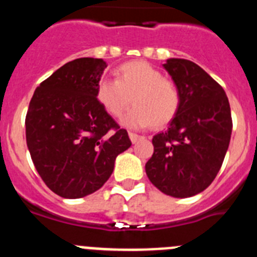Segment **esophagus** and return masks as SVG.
<instances>
[{"mask_svg":"<svg viewBox=\"0 0 257 257\" xmlns=\"http://www.w3.org/2000/svg\"><path fill=\"white\" fill-rule=\"evenodd\" d=\"M128 136H130V140L134 143V144L139 142V140L144 139V136L138 135V134H134V133H128Z\"/></svg>","mask_w":257,"mask_h":257,"instance_id":"esophagus-1","label":"esophagus"}]
</instances>
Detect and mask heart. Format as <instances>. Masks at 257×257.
<instances>
[{"instance_id":"obj_1","label":"heart","mask_w":257,"mask_h":257,"mask_svg":"<svg viewBox=\"0 0 257 257\" xmlns=\"http://www.w3.org/2000/svg\"><path fill=\"white\" fill-rule=\"evenodd\" d=\"M117 79H101L97 83L96 97L106 112L123 118L128 127L143 128L151 126L162 128L174 121L181 104L180 91L171 79L163 78L160 70L147 61H128L119 65Z\"/></svg>"}]
</instances>
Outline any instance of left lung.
<instances>
[{
	"label": "left lung",
	"mask_w": 257,
	"mask_h": 257,
	"mask_svg": "<svg viewBox=\"0 0 257 257\" xmlns=\"http://www.w3.org/2000/svg\"><path fill=\"white\" fill-rule=\"evenodd\" d=\"M178 86L180 109L165 133L153 136L145 172L154 187L175 198L203 192L216 178L230 142V105L224 88L185 59L163 64Z\"/></svg>",
	"instance_id": "1"
}]
</instances>
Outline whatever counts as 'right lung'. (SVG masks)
<instances>
[{"label": "right lung", "instance_id": "right-lung-1", "mask_svg": "<svg viewBox=\"0 0 257 257\" xmlns=\"http://www.w3.org/2000/svg\"><path fill=\"white\" fill-rule=\"evenodd\" d=\"M103 59L72 60L36 88L26 117L29 153L41 179L63 198H82L110 178L115 157L131 147L106 113L96 87Z\"/></svg>", "mask_w": 257, "mask_h": 257}]
</instances>
